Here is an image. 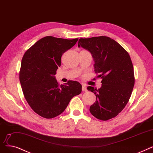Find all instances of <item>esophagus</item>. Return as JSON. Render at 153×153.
<instances>
[{"mask_svg": "<svg viewBox=\"0 0 153 153\" xmlns=\"http://www.w3.org/2000/svg\"><path fill=\"white\" fill-rule=\"evenodd\" d=\"M82 91H87V89H86V87L85 86V85H82Z\"/></svg>", "mask_w": 153, "mask_h": 153, "instance_id": "1", "label": "esophagus"}]
</instances>
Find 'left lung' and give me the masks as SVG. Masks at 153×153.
Wrapping results in <instances>:
<instances>
[{
    "mask_svg": "<svg viewBox=\"0 0 153 153\" xmlns=\"http://www.w3.org/2000/svg\"><path fill=\"white\" fill-rule=\"evenodd\" d=\"M78 46L91 53L94 71L102 79L100 88L87 87L97 98L90 111L98 120L111 119L124 109L133 89L134 70L130 56L118 42L105 36L80 39Z\"/></svg>",
    "mask_w": 153,
    "mask_h": 153,
    "instance_id": "8db88e82",
    "label": "left lung"
}]
</instances>
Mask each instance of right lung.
<instances>
[{
    "mask_svg": "<svg viewBox=\"0 0 153 153\" xmlns=\"http://www.w3.org/2000/svg\"><path fill=\"white\" fill-rule=\"evenodd\" d=\"M78 40L47 36L36 42L22 58L19 79L24 95L29 106L42 117L50 119L59 116L71 99L82 92L78 82L70 80L60 86L55 76L62 55Z\"/></svg>",
    "mask_w": 153,
    "mask_h": 153,
    "instance_id": "add662e5",
    "label": "right lung"
}]
</instances>
